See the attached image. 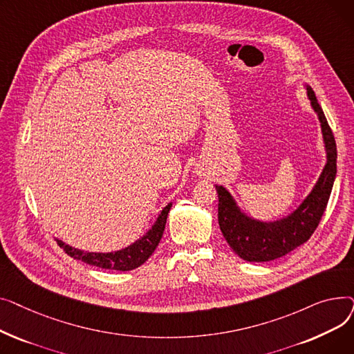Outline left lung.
<instances>
[{
  "mask_svg": "<svg viewBox=\"0 0 354 354\" xmlns=\"http://www.w3.org/2000/svg\"><path fill=\"white\" fill-rule=\"evenodd\" d=\"M307 93L322 122L323 136L327 149V165L319 182L315 183L314 189L301 203L300 208L286 219L272 222V224H263V222L252 221L241 214L228 191L222 187H216L219 198V228L230 247L245 261H272V259L281 258L292 250L299 248L307 243L314 231L317 230L327 208V202L337 171V147L331 127L328 126L324 116V111L310 86H307Z\"/></svg>",
  "mask_w": 354,
  "mask_h": 354,
  "instance_id": "left-lung-1",
  "label": "left lung"
}]
</instances>
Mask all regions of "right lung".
I'll use <instances>...</instances> for the list:
<instances>
[{
	"label": "right lung",
	"instance_id": "obj_1",
	"mask_svg": "<svg viewBox=\"0 0 354 354\" xmlns=\"http://www.w3.org/2000/svg\"><path fill=\"white\" fill-rule=\"evenodd\" d=\"M172 203L166 205L163 211L160 212L156 224L153 228L149 231L142 239H139L138 243L133 245H130L122 251L118 252H110V254H96V252H84L80 250H74L68 245H66L63 241L57 239V244L63 251L73 257L74 259H80V261L88 264V266H95L99 268L104 270H116V271H130L140 267L146 259L153 254L156 247L159 245L165 225H166V218L167 214L171 211Z\"/></svg>",
	"mask_w": 354,
	"mask_h": 354
}]
</instances>
